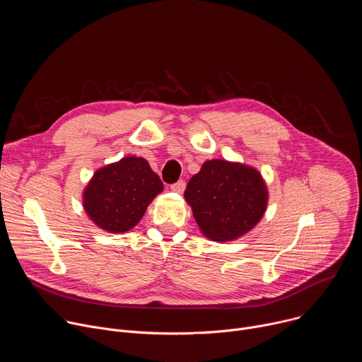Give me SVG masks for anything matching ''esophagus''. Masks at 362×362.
<instances>
[{
	"mask_svg": "<svg viewBox=\"0 0 362 362\" xmlns=\"http://www.w3.org/2000/svg\"><path fill=\"white\" fill-rule=\"evenodd\" d=\"M185 187H186L185 180H179V182H176V183H173V185L170 186V189H172L173 192H176V193H183Z\"/></svg>",
	"mask_w": 362,
	"mask_h": 362,
	"instance_id": "obj_1",
	"label": "esophagus"
}]
</instances>
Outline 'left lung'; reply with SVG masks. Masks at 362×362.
<instances>
[{"label": "left lung", "mask_w": 362, "mask_h": 362, "mask_svg": "<svg viewBox=\"0 0 362 362\" xmlns=\"http://www.w3.org/2000/svg\"><path fill=\"white\" fill-rule=\"evenodd\" d=\"M203 235L226 242L250 230L265 214L268 190L255 169L226 160L204 162L185 190Z\"/></svg>", "instance_id": "obj_1"}]
</instances>
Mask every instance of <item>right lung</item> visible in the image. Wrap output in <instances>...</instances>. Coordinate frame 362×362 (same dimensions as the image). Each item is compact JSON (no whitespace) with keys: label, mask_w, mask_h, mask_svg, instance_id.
<instances>
[{"label":"right lung","mask_w":362,"mask_h":362,"mask_svg":"<svg viewBox=\"0 0 362 362\" xmlns=\"http://www.w3.org/2000/svg\"><path fill=\"white\" fill-rule=\"evenodd\" d=\"M163 183L141 158H124L97 170L84 192V209L101 229L127 232L139 223Z\"/></svg>","instance_id":"1"}]
</instances>
